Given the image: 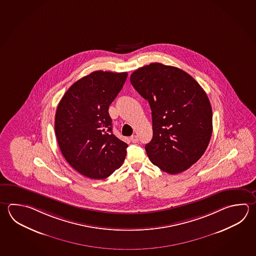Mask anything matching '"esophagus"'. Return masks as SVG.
I'll use <instances>...</instances> for the list:
<instances>
[{"mask_svg":"<svg viewBox=\"0 0 256 256\" xmlns=\"http://www.w3.org/2000/svg\"><path fill=\"white\" fill-rule=\"evenodd\" d=\"M130 140L133 143H138V136L133 135L131 136Z\"/></svg>","mask_w":256,"mask_h":256,"instance_id":"34e87169","label":"esophagus"}]
</instances>
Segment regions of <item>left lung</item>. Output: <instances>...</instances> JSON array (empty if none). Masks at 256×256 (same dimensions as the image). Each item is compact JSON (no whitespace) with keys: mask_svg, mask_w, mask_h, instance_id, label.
I'll list each match as a JSON object with an SVG mask.
<instances>
[{"mask_svg":"<svg viewBox=\"0 0 256 256\" xmlns=\"http://www.w3.org/2000/svg\"><path fill=\"white\" fill-rule=\"evenodd\" d=\"M130 82L152 110L153 138L145 146L150 161L168 174L188 169L204 154L212 136L206 93L188 73L162 63L138 68Z\"/></svg>","mask_w":256,"mask_h":256,"instance_id":"left-lung-1","label":"left lung"}]
</instances>
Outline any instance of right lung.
Returning a JSON list of instances; mask_svg holds the SVG:
<instances>
[{
	"mask_svg": "<svg viewBox=\"0 0 256 256\" xmlns=\"http://www.w3.org/2000/svg\"><path fill=\"white\" fill-rule=\"evenodd\" d=\"M128 72L96 70L72 84L58 103L55 133L64 158L92 179L110 176L123 164L128 144L112 133L108 106Z\"/></svg>",
	"mask_w": 256,
	"mask_h": 256,
	"instance_id": "1",
	"label": "right lung"
}]
</instances>
